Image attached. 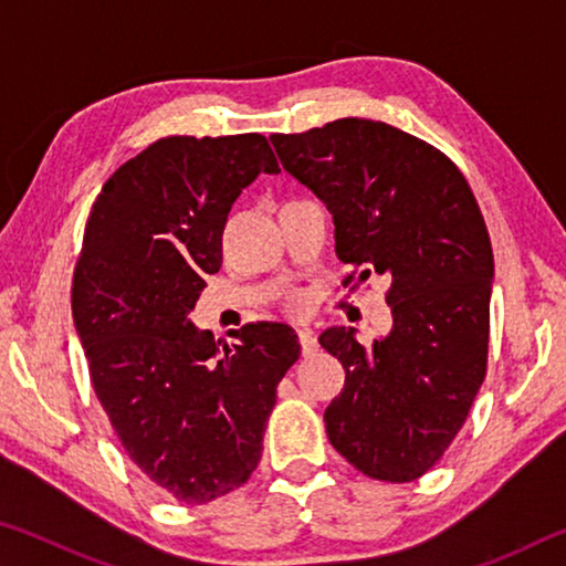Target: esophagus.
Here are the masks:
<instances>
[{"mask_svg": "<svg viewBox=\"0 0 566 566\" xmlns=\"http://www.w3.org/2000/svg\"><path fill=\"white\" fill-rule=\"evenodd\" d=\"M296 334H300V344H302V354H304V357H314V354L319 352L317 337H314V334H312L310 329H300Z\"/></svg>", "mask_w": 566, "mask_h": 566, "instance_id": "esophagus-1", "label": "esophagus"}]
</instances>
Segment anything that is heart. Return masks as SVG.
Returning <instances> with one entry per match:
<instances>
[{"mask_svg":"<svg viewBox=\"0 0 566 566\" xmlns=\"http://www.w3.org/2000/svg\"><path fill=\"white\" fill-rule=\"evenodd\" d=\"M306 306V296L304 294H292L290 300H286V310H290L292 314H302Z\"/></svg>","mask_w":566,"mask_h":566,"instance_id":"heart-1","label":"heart"}]
</instances>
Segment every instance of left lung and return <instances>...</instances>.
<instances>
[{"instance_id": "left-lung-1", "label": "left lung", "mask_w": 566, "mask_h": 566, "mask_svg": "<svg viewBox=\"0 0 566 566\" xmlns=\"http://www.w3.org/2000/svg\"><path fill=\"white\" fill-rule=\"evenodd\" d=\"M282 167L334 217L342 286L385 276L395 327L319 344L347 379L324 411L332 447L379 482H415L454 442L486 377L494 254L467 177L444 151L385 122L272 134ZM357 290V285L352 287Z\"/></svg>"}]
</instances>
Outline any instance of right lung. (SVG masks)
<instances>
[{"label": "right lung", "mask_w": 566, "mask_h": 566, "mask_svg": "<svg viewBox=\"0 0 566 566\" xmlns=\"http://www.w3.org/2000/svg\"><path fill=\"white\" fill-rule=\"evenodd\" d=\"M262 171H280L262 134L157 139L104 181L74 266L94 395L142 474L185 504L252 476L276 385L300 359L286 324H244L224 344L189 322L222 266L229 209Z\"/></svg>", "instance_id": "add662e5"}]
</instances>
